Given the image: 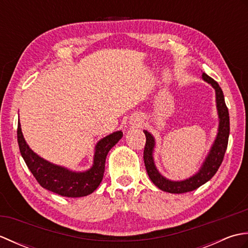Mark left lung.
<instances>
[{
  "label": "left lung",
  "mask_w": 248,
  "mask_h": 248,
  "mask_svg": "<svg viewBox=\"0 0 248 248\" xmlns=\"http://www.w3.org/2000/svg\"><path fill=\"white\" fill-rule=\"evenodd\" d=\"M202 78L204 81L211 84L215 88V93H217V105L219 116V128L217 138L214 141L212 149L210 151L208 157L203 163V166L202 167V170H199L198 173H196V175L192 178L186 179V180L177 182L170 181L163 176H161L159 171L156 170L154 159H152V150H154L155 147V140L150 133L147 132V131H144V133L146 135V144L144 148V162L146 170L149 178L151 179V181L164 192L172 194H182L194 191V189L202 186L205 182H208L210 179L217 173L224 160L225 152L228 145V138L230 131L228 108L225 103L224 93L222 88L219 87L218 83L217 81H214L213 78H210L208 75H205L204 72L202 73Z\"/></svg>",
  "instance_id": "obj_1"
}]
</instances>
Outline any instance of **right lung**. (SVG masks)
Returning <instances> with one entry per match:
<instances>
[{
	"instance_id": "add662e5",
	"label": "right lung",
	"mask_w": 248,
	"mask_h": 248,
	"mask_svg": "<svg viewBox=\"0 0 248 248\" xmlns=\"http://www.w3.org/2000/svg\"><path fill=\"white\" fill-rule=\"evenodd\" d=\"M18 145L25 164L41 186L66 197H83L92 194L102 181L105 159L108 151L123 138V132L117 131L102 139L96 146L93 165L84 172H72L64 167L51 164L31 150L21 132L20 123L17 129Z\"/></svg>"
}]
</instances>
